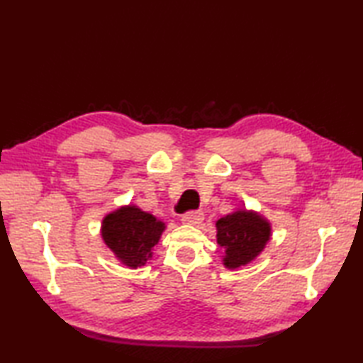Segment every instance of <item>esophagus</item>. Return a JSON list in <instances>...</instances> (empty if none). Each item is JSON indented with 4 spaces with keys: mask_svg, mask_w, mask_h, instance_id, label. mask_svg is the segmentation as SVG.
Masks as SVG:
<instances>
[{
    "mask_svg": "<svg viewBox=\"0 0 363 363\" xmlns=\"http://www.w3.org/2000/svg\"><path fill=\"white\" fill-rule=\"evenodd\" d=\"M204 220V213L203 212H189L182 217V221L186 223V225H191V226H198L201 225Z\"/></svg>",
    "mask_w": 363,
    "mask_h": 363,
    "instance_id": "obj_1",
    "label": "esophagus"
}]
</instances>
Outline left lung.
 Instances as JSON below:
<instances>
[{"label":"left lung","instance_id":"obj_1","mask_svg":"<svg viewBox=\"0 0 363 363\" xmlns=\"http://www.w3.org/2000/svg\"><path fill=\"white\" fill-rule=\"evenodd\" d=\"M215 225L217 242L225 250L223 265L229 269L251 264L265 250L272 237L269 221L254 211L237 209Z\"/></svg>","mask_w":363,"mask_h":363}]
</instances>
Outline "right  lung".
<instances>
[{"label":"right lung","mask_w":363,"mask_h":363,"mask_svg":"<svg viewBox=\"0 0 363 363\" xmlns=\"http://www.w3.org/2000/svg\"><path fill=\"white\" fill-rule=\"evenodd\" d=\"M165 223L134 204L121 206L103 218L101 237L123 265L137 268L152 257Z\"/></svg>","instance_id":"add662e5"}]
</instances>
